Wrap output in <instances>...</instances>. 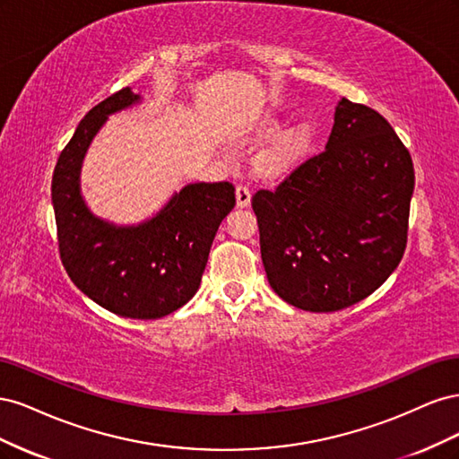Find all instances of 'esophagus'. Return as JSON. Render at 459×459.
I'll use <instances>...</instances> for the list:
<instances>
[{"instance_id": "1", "label": "esophagus", "mask_w": 459, "mask_h": 459, "mask_svg": "<svg viewBox=\"0 0 459 459\" xmlns=\"http://www.w3.org/2000/svg\"><path fill=\"white\" fill-rule=\"evenodd\" d=\"M235 197H238V206L245 208L251 204V189L247 186H238V189H235Z\"/></svg>"}]
</instances>
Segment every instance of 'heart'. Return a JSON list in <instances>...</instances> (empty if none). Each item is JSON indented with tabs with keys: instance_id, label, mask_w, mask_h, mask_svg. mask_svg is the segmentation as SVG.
Wrapping results in <instances>:
<instances>
[{
	"instance_id": "obj_1",
	"label": "heart",
	"mask_w": 459,
	"mask_h": 459,
	"mask_svg": "<svg viewBox=\"0 0 459 459\" xmlns=\"http://www.w3.org/2000/svg\"><path fill=\"white\" fill-rule=\"evenodd\" d=\"M280 128L277 122H270L264 135H273ZM312 145V128L308 124H297L285 132H281L275 140L264 149L260 155V166L268 174H281L297 166L304 157L308 155Z\"/></svg>"
}]
</instances>
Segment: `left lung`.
<instances>
[{"instance_id": "obj_1", "label": "left lung", "mask_w": 459, "mask_h": 459, "mask_svg": "<svg viewBox=\"0 0 459 459\" xmlns=\"http://www.w3.org/2000/svg\"><path fill=\"white\" fill-rule=\"evenodd\" d=\"M413 162L377 110L339 101L325 151L253 211L272 289L307 312H337L379 289L408 241Z\"/></svg>"}]
</instances>
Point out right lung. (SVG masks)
I'll use <instances>...</instances> for the list:
<instances>
[{
  "label": "right lung",
  "instance_id": "right-lung-1",
  "mask_svg": "<svg viewBox=\"0 0 459 459\" xmlns=\"http://www.w3.org/2000/svg\"><path fill=\"white\" fill-rule=\"evenodd\" d=\"M140 100L124 88L80 120L55 166L51 201L61 262L73 283L117 316L157 319L197 293L214 235L235 206V187L189 184L140 226L93 216L80 195L82 160L107 117Z\"/></svg>",
  "mask_w": 459,
  "mask_h": 459
}]
</instances>
